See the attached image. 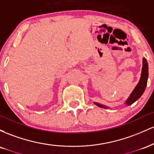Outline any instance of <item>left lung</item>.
<instances>
[{"instance_id": "obj_1", "label": "left lung", "mask_w": 154, "mask_h": 154, "mask_svg": "<svg viewBox=\"0 0 154 154\" xmlns=\"http://www.w3.org/2000/svg\"><path fill=\"white\" fill-rule=\"evenodd\" d=\"M148 62L146 61V59L143 58V67H142V72H141V76L139 82L137 83V85L135 86V89L133 90V91L132 92V93L130 94V97L128 98V100H126V104L128 106L131 105L135 102L141 95H143V93H144L145 90H146V85H147V82H148ZM95 105L101 107V108H106L107 106H106L102 105L98 103H94Z\"/></svg>"}]
</instances>
